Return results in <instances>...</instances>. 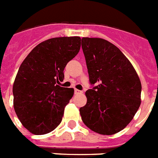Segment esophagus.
Wrapping results in <instances>:
<instances>
[{"mask_svg": "<svg viewBox=\"0 0 158 158\" xmlns=\"http://www.w3.org/2000/svg\"><path fill=\"white\" fill-rule=\"evenodd\" d=\"M75 94H81V93H83V92H82V91H80V90H79V89H76V88H75Z\"/></svg>", "mask_w": 158, "mask_h": 158, "instance_id": "1", "label": "esophagus"}]
</instances>
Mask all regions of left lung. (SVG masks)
Listing matches in <instances>:
<instances>
[{"label": "left lung", "instance_id": "8db88e82", "mask_svg": "<svg viewBox=\"0 0 158 158\" xmlns=\"http://www.w3.org/2000/svg\"><path fill=\"white\" fill-rule=\"evenodd\" d=\"M89 82L87 104L79 109L88 128L114 135L129 124L141 101V83L130 61L118 47L101 38H82Z\"/></svg>", "mask_w": 158, "mask_h": 158}]
</instances>
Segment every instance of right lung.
<instances>
[{"mask_svg": "<svg viewBox=\"0 0 158 158\" xmlns=\"http://www.w3.org/2000/svg\"><path fill=\"white\" fill-rule=\"evenodd\" d=\"M79 36L57 37L39 44L27 56L13 86L14 108L30 132L44 135L61 123L73 88L59 86L66 64L78 54Z\"/></svg>", "mask_w": 158, "mask_h": 158, "instance_id": "right-lung-1", "label": "right lung"}]
</instances>
